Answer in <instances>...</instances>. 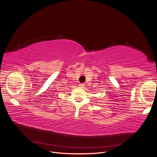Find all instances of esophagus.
I'll return each mask as SVG.
<instances>
[{"label": "esophagus", "mask_w": 157, "mask_h": 157, "mask_svg": "<svg viewBox=\"0 0 157 157\" xmlns=\"http://www.w3.org/2000/svg\"><path fill=\"white\" fill-rule=\"evenodd\" d=\"M84 86V84H79V86H80V88H83Z\"/></svg>", "instance_id": "obj_1"}]
</instances>
